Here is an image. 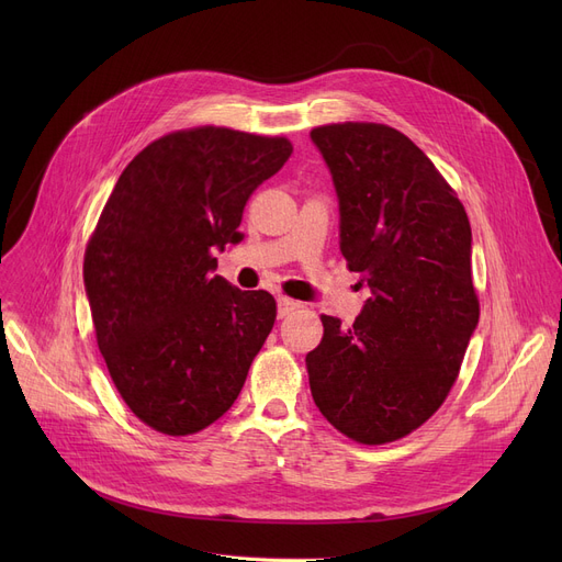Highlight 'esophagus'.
Wrapping results in <instances>:
<instances>
[{"instance_id": "esophagus-1", "label": "esophagus", "mask_w": 562, "mask_h": 562, "mask_svg": "<svg viewBox=\"0 0 562 562\" xmlns=\"http://www.w3.org/2000/svg\"><path fill=\"white\" fill-rule=\"evenodd\" d=\"M293 310H299V303H296V301H291V299H286V296H280V299H278V316H280V318L289 316Z\"/></svg>"}]
</instances>
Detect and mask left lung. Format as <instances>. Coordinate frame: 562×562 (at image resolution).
I'll return each mask as SVG.
<instances>
[{
  "label": "left lung",
  "mask_w": 562,
  "mask_h": 562,
  "mask_svg": "<svg viewBox=\"0 0 562 562\" xmlns=\"http://www.w3.org/2000/svg\"><path fill=\"white\" fill-rule=\"evenodd\" d=\"M339 202V250L371 289L344 330L323 314L307 352L321 415L362 445L419 428L445 403L479 326L462 202L405 134L375 123L310 132Z\"/></svg>",
  "instance_id": "1"
}]
</instances>
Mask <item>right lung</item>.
Listing matches in <instances>:
<instances>
[{
	"mask_svg": "<svg viewBox=\"0 0 562 562\" xmlns=\"http://www.w3.org/2000/svg\"><path fill=\"white\" fill-rule=\"evenodd\" d=\"M286 138L172 132L117 177L83 257L98 346L134 415L191 435L232 407L276 323L269 291L214 276L239 244L250 193L291 157Z\"/></svg>",
	"mask_w": 562,
	"mask_h": 562,
	"instance_id": "obj_1",
	"label": "right lung"
}]
</instances>
